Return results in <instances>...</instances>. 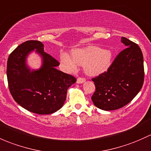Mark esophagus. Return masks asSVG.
Returning <instances> with one entry per match:
<instances>
[{
	"mask_svg": "<svg viewBox=\"0 0 151 151\" xmlns=\"http://www.w3.org/2000/svg\"><path fill=\"white\" fill-rule=\"evenodd\" d=\"M86 81V79L83 78H78L77 79V83L78 84H81V83H84Z\"/></svg>",
	"mask_w": 151,
	"mask_h": 151,
	"instance_id": "1",
	"label": "esophagus"
}]
</instances>
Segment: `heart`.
<instances>
[{
	"mask_svg": "<svg viewBox=\"0 0 151 151\" xmlns=\"http://www.w3.org/2000/svg\"><path fill=\"white\" fill-rule=\"evenodd\" d=\"M71 57L67 52L60 55L63 65L70 70H75L78 65H83L84 71L88 76H96L107 71L112 61L110 50H102L96 46H88L72 51Z\"/></svg>",
	"mask_w": 151,
	"mask_h": 151,
	"instance_id": "obj_1",
	"label": "heart"
}]
</instances>
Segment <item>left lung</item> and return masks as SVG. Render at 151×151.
Segmentation results:
<instances>
[{
    "mask_svg": "<svg viewBox=\"0 0 151 151\" xmlns=\"http://www.w3.org/2000/svg\"><path fill=\"white\" fill-rule=\"evenodd\" d=\"M121 42L127 48L116 56L107 72L92 79L96 87L92 101L96 107L105 111L127 105L143 84V56L140 48L125 37H122Z\"/></svg>",
    "mask_w": 151,
    "mask_h": 151,
    "instance_id": "8db88e82",
    "label": "left lung"
}]
</instances>
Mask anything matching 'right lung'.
<instances>
[{
	"label": "right lung",
	"mask_w": 151,
	"mask_h": 151,
	"mask_svg": "<svg viewBox=\"0 0 151 151\" xmlns=\"http://www.w3.org/2000/svg\"><path fill=\"white\" fill-rule=\"evenodd\" d=\"M35 51L41 58V67L31 69L27 58ZM59 62L46 53L37 40L21 44L9 57L7 78L13 98L31 112L49 114L62 108L68 88L76 82L73 76L58 70Z\"/></svg>",
	"instance_id": "obj_1"
}]
</instances>
